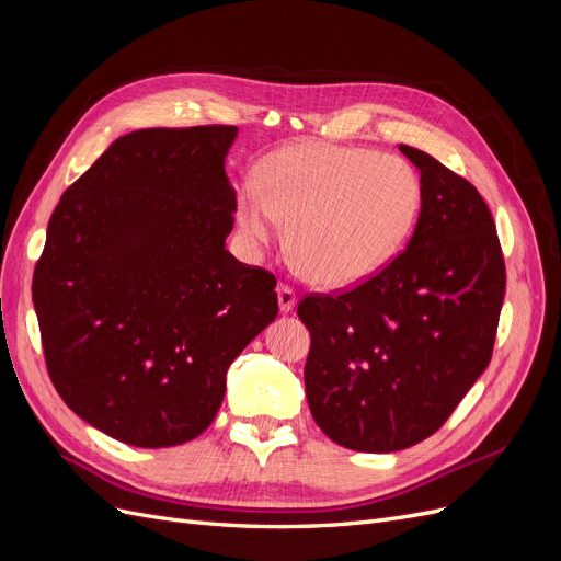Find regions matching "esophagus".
<instances>
[{
  "label": "esophagus",
  "mask_w": 561,
  "mask_h": 561,
  "mask_svg": "<svg viewBox=\"0 0 561 561\" xmlns=\"http://www.w3.org/2000/svg\"><path fill=\"white\" fill-rule=\"evenodd\" d=\"M276 293H278V307H280V311H283V313L293 311L295 304H297V295H295L293 287L280 283V285L276 287Z\"/></svg>",
  "instance_id": "34e87169"
}]
</instances>
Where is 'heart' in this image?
I'll use <instances>...</instances> for the list:
<instances>
[{
	"label": "heart",
	"mask_w": 561,
	"mask_h": 561,
	"mask_svg": "<svg viewBox=\"0 0 561 561\" xmlns=\"http://www.w3.org/2000/svg\"><path fill=\"white\" fill-rule=\"evenodd\" d=\"M421 182L400 157L304 142L276 151L264 182L245 180L239 225L252 252L290 222V245L318 283L348 287L381 271L410 236Z\"/></svg>",
	"instance_id": "obj_1"
}]
</instances>
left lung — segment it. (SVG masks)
I'll list each match as a JSON object with an SVG mask.
<instances>
[{
  "instance_id": "left-lung-1",
  "label": "left lung",
  "mask_w": 561,
  "mask_h": 561,
  "mask_svg": "<svg viewBox=\"0 0 561 561\" xmlns=\"http://www.w3.org/2000/svg\"><path fill=\"white\" fill-rule=\"evenodd\" d=\"M421 213L410 243L375 276L297 307L311 334L309 410L332 443L386 454L443 428L486 369L505 262L484 198L414 147Z\"/></svg>"
}]
</instances>
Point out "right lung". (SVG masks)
Masks as SVG:
<instances>
[{"instance_id": "add662e5", "label": "right lung", "mask_w": 561, "mask_h": 561, "mask_svg": "<svg viewBox=\"0 0 561 561\" xmlns=\"http://www.w3.org/2000/svg\"><path fill=\"white\" fill-rule=\"evenodd\" d=\"M236 126L145 128L67 186L32 276L58 396L133 447L206 431L227 369L278 316L276 276L225 250Z\"/></svg>"}]
</instances>
